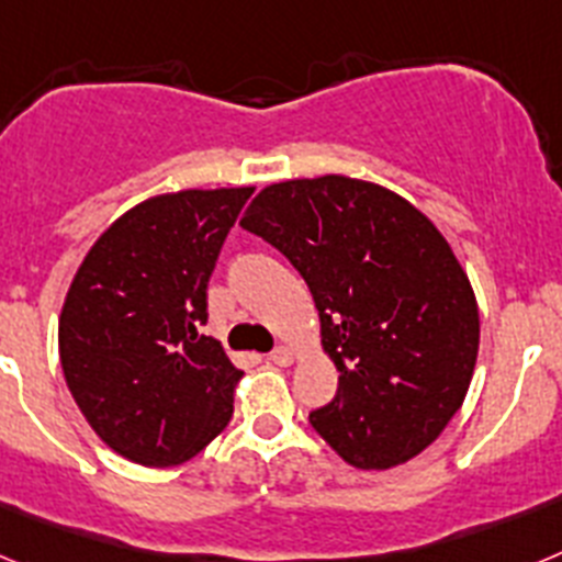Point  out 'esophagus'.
I'll list each match as a JSON object with an SVG mask.
<instances>
[{
	"instance_id": "esophagus-1",
	"label": "esophagus",
	"mask_w": 562,
	"mask_h": 562,
	"mask_svg": "<svg viewBox=\"0 0 562 562\" xmlns=\"http://www.w3.org/2000/svg\"><path fill=\"white\" fill-rule=\"evenodd\" d=\"M270 360L276 362V366H290V362L295 360V351H292L290 346H278V349L270 351Z\"/></svg>"
}]
</instances>
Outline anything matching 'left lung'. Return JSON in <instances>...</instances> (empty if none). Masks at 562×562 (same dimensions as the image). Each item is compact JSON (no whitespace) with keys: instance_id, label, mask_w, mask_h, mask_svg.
I'll return each mask as SVG.
<instances>
[{"instance_id":"obj_1","label":"left lung","mask_w":562,"mask_h":562,"mask_svg":"<svg viewBox=\"0 0 562 562\" xmlns=\"http://www.w3.org/2000/svg\"><path fill=\"white\" fill-rule=\"evenodd\" d=\"M241 227L301 272L340 371L312 428L360 470L422 453L479 357L473 286L434 222L389 188L329 173L265 188Z\"/></svg>"}]
</instances>
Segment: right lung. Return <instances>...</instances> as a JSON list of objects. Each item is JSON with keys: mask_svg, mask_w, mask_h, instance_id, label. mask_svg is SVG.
Returning a JSON list of instances; mask_svg holds the SVG:
<instances>
[{"mask_svg": "<svg viewBox=\"0 0 562 562\" xmlns=\"http://www.w3.org/2000/svg\"><path fill=\"white\" fill-rule=\"evenodd\" d=\"M252 188L140 202L78 267L58 321L64 380L114 453L182 464L225 430L241 371L207 324V281Z\"/></svg>", "mask_w": 562, "mask_h": 562, "instance_id": "obj_1", "label": "right lung"}]
</instances>
